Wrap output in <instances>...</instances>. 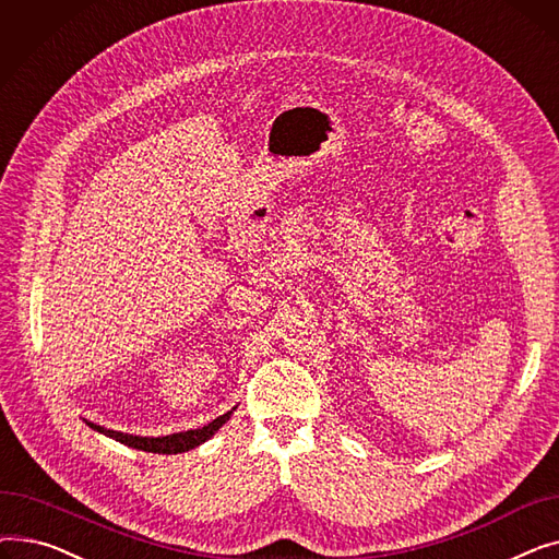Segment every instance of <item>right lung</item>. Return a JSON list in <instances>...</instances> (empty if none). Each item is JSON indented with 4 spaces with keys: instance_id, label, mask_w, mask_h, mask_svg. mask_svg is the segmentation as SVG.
I'll use <instances>...</instances> for the list:
<instances>
[{
    "instance_id": "obj_1",
    "label": "right lung",
    "mask_w": 559,
    "mask_h": 559,
    "mask_svg": "<svg viewBox=\"0 0 559 559\" xmlns=\"http://www.w3.org/2000/svg\"><path fill=\"white\" fill-rule=\"evenodd\" d=\"M235 409V407H233ZM233 409H228L226 415L213 419L211 424H205L203 428H194V430H186V432H174V435H165V437H140V435H129V432H120V430H108L104 426H97L93 421H85L93 430L115 439V442L127 444L131 449L138 451H146V453H163V455H174V453H186L190 449H197L199 444H203L205 439H211L233 415Z\"/></svg>"
}]
</instances>
